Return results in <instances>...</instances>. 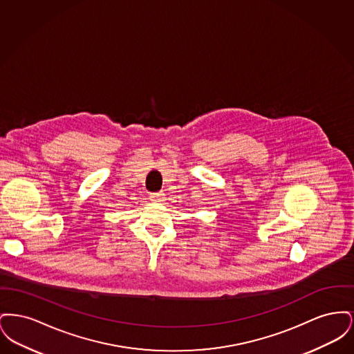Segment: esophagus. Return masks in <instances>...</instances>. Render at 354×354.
I'll list each match as a JSON object with an SVG mask.
<instances>
[{"mask_svg":"<svg viewBox=\"0 0 354 354\" xmlns=\"http://www.w3.org/2000/svg\"><path fill=\"white\" fill-rule=\"evenodd\" d=\"M150 199L152 202H163L165 201V194L163 192H152V194H150Z\"/></svg>","mask_w":354,"mask_h":354,"instance_id":"obj_1","label":"esophagus"}]
</instances>
